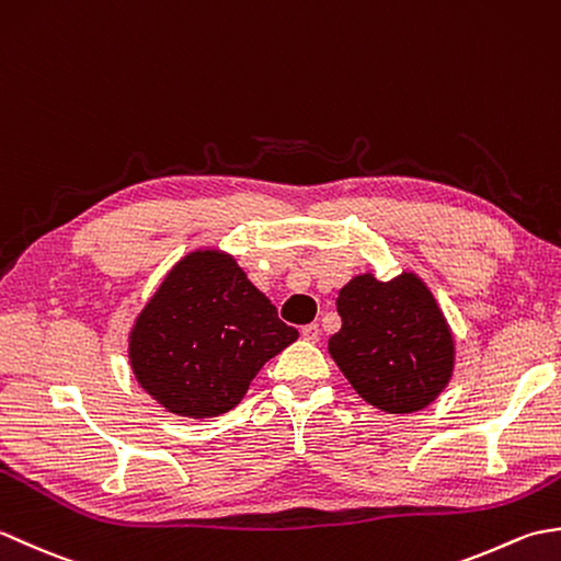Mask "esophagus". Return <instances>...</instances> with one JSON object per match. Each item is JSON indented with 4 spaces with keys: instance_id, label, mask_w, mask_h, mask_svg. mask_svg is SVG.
Instances as JSON below:
<instances>
[{
    "instance_id": "obj_1",
    "label": "esophagus",
    "mask_w": 561,
    "mask_h": 561,
    "mask_svg": "<svg viewBox=\"0 0 561 561\" xmlns=\"http://www.w3.org/2000/svg\"><path fill=\"white\" fill-rule=\"evenodd\" d=\"M301 337L308 340V342H318L320 337V325L318 323H308L301 328Z\"/></svg>"
}]
</instances>
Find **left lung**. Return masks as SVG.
I'll use <instances>...</instances> for the list:
<instances>
[{"mask_svg": "<svg viewBox=\"0 0 561 561\" xmlns=\"http://www.w3.org/2000/svg\"><path fill=\"white\" fill-rule=\"evenodd\" d=\"M330 356L359 396L388 414L420 412L448 386L456 347L444 313L414 272L359 274L337 296Z\"/></svg>", "mask_w": 561, "mask_h": 561, "instance_id": "1", "label": "left lung"}]
</instances>
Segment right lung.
I'll return each mask as SVG.
<instances>
[{"mask_svg":"<svg viewBox=\"0 0 561 561\" xmlns=\"http://www.w3.org/2000/svg\"><path fill=\"white\" fill-rule=\"evenodd\" d=\"M296 337L231 255L195 250L137 316L129 366L161 408L207 420L233 410L265 362Z\"/></svg>","mask_w":561,"mask_h":561,"instance_id":"obj_1","label":"right lung"}]
</instances>
